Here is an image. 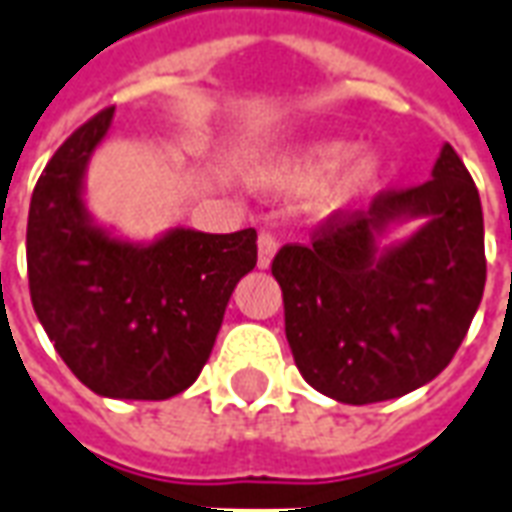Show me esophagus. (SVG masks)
Instances as JSON below:
<instances>
[{
  "label": "esophagus",
  "mask_w": 512,
  "mask_h": 512,
  "mask_svg": "<svg viewBox=\"0 0 512 512\" xmlns=\"http://www.w3.org/2000/svg\"><path fill=\"white\" fill-rule=\"evenodd\" d=\"M277 238L271 235V232H260V238H257V266L260 268H268L271 266V260L277 255Z\"/></svg>",
  "instance_id": "obj_1"
}]
</instances>
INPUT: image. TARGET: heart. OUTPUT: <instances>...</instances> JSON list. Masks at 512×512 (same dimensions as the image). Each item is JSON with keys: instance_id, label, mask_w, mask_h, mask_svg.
Returning <instances> with one entry per match:
<instances>
[{"instance_id": "heart-1", "label": "heart", "mask_w": 512, "mask_h": 512, "mask_svg": "<svg viewBox=\"0 0 512 512\" xmlns=\"http://www.w3.org/2000/svg\"><path fill=\"white\" fill-rule=\"evenodd\" d=\"M266 191H307L313 207L332 216L366 202L385 180V157L377 146H355L343 138H321L277 157L252 174Z\"/></svg>"}]
</instances>
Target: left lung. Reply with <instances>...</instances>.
<instances>
[{"label": "left lung", "mask_w": 512, "mask_h": 512, "mask_svg": "<svg viewBox=\"0 0 512 512\" xmlns=\"http://www.w3.org/2000/svg\"><path fill=\"white\" fill-rule=\"evenodd\" d=\"M421 220L396 245L384 235ZM271 274L296 368L343 405L385 402L435 380L466 338L485 288L477 185L449 144L432 180L335 213L310 244L282 246Z\"/></svg>", "instance_id": "obj_1"}]
</instances>
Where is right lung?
Here are the masks:
<instances>
[{
	"mask_svg": "<svg viewBox=\"0 0 512 512\" xmlns=\"http://www.w3.org/2000/svg\"><path fill=\"white\" fill-rule=\"evenodd\" d=\"M116 107L82 124L46 163L27 219L35 316L74 377L107 399H169L194 385L257 232L174 227L127 241L85 205V171Z\"/></svg>",
	"mask_w": 512,
	"mask_h": 512,
	"instance_id": "right-lung-1",
	"label": "right lung"
}]
</instances>
